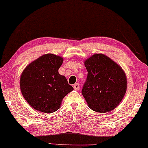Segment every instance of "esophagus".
<instances>
[{
  "label": "esophagus",
  "mask_w": 148,
  "mask_h": 148,
  "mask_svg": "<svg viewBox=\"0 0 148 148\" xmlns=\"http://www.w3.org/2000/svg\"><path fill=\"white\" fill-rule=\"evenodd\" d=\"M73 88L75 90H79V84L78 83H76V84H75L73 85Z\"/></svg>",
  "instance_id": "1"
}]
</instances>
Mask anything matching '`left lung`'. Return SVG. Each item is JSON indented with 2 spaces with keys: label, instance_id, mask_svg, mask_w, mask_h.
I'll list each match as a JSON object with an SVG mask.
<instances>
[{
  "label": "left lung",
  "instance_id": "1",
  "mask_svg": "<svg viewBox=\"0 0 148 148\" xmlns=\"http://www.w3.org/2000/svg\"><path fill=\"white\" fill-rule=\"evenodd\" d=\"M88 72L82 94L92 110L110 112L122 100L127 81L123 70L112 59L95 54L84 61Z\"/></svg>",
  "mask_w": 148,
  "mask_h": 148
}]
</instances>
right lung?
Segmentation results:
<instances>
[{
    "mask_svg": "<svg viewBox=\"0 0 148 148\" xmlns=\"http://www.w3.org/2000/svg\"><path fill=\"white\" fill-rule=\"evenodd\" d=\"M63 58L45 54L33 61L20 78L22 95L31 107L43 113H52L60 107L61 101L73 90L64 75L59 73Z\"/></svg>",
    "mask_w": 148,
    "mask_h": 148,
    "instance_id": "obj_1",
    "label": "right lung"
}]
</instances>
